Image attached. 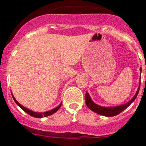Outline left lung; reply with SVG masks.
I'll use <instances>...</instances> for the list:
<instances>
[{"label":"left lung","mask_w":146,"mask_h":146,"mask_svg":"<svg viewBox=\"0 0 146 146\" xmlns=\"http://www.w3.org/2000/svg\"><path fill=\"white\" fill-rule=\"evenodd\" d=\"M142 69L140 68V72H141ZM140 86H139L138 89L137 91L136 94L134 96V97L130 100L128 102L125 103L123 104H121L119 106L116 107H102L100 106V105H98L96 103H94L92 101V99H91L90 96H89L88 93L86 92V105L88 106V108L90 110H91L93 112L97 113V114L101 115H104V116H108V117H112L115 116V115H117L119 113H121V112L123 111L125 109L128 108L131 103L133 102L136 99L137 96L139 93V90H140Z\"/></svg>","instance_id":"8db88e82"}]
</instances>
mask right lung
Instances as JSON below:
<instances>
[{
    "instance_id": "obj_1",
    "label": "right lung",
    "mask_w": 146,
    "mask_h": 146,
    "mask_svg": "<svg viewBox=\"0 0 146 146\" xmlns=\"http://www.w3.org/2000/svg\"><path fill=\"white\" fill-rule=\"evenodd\" d=\"M11 95H12V94H11ZM12 97H13V99H14V101L15 102V103H16V104H17L18 106L20 107L22 110H24L25 113H28V115H31V116H33V117H35V118H42V117H47V116H48V115H50L53 114V113H55V112H57L59 108L61 107V104H62V102H61L60 104H59L58 106L57 107V108H54V109L51 110H50V111L44 112V113H36V112L32 111V110H31L28 109V108H25V107H23V105H21L20 103L17 101L16 99L14 97V96H13V95H12Z\"/></svg>"
}]
</instances>
